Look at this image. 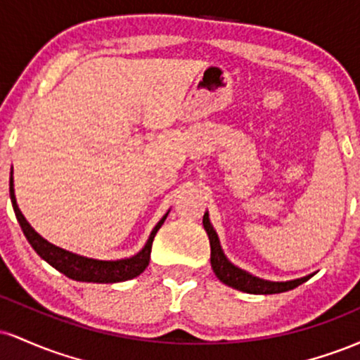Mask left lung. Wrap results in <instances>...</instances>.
I'll return each mask as SVG.
<instances>
[{"label":"left lung","instance_id":"8db88e82","mask_svg":"<svg viewBox=\"0 0 360 360\" xmlns=\"http://www.w3.org/2000/svg\"><path fill=\"white\" fill-rule=\"evenodd\" d=\"M203 226L206 233H208L210 247H212L213 272L223 284H226V286L238 289V291L243 292H250V295H276V292H284L289 291V289L298 288L300 284L307 283V281L311 278V276H304V278L284 281V283H274V281L255 278V276L249 274V272L242 271L240 267L233 266V264L225 257V254H223L221 250L220 240H218V235L214 232L212 223H210L208 213H205L203 217Z\"/></svg>","mask_w":360,"mask_h":360}]
</instances>
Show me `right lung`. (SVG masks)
Wrapping results in <instances>:
<instances>
[{
    "label": "right lung",
    "mask_w": 360,
    "mask_h": 360,
    "mask_svg": "<svg viewBox=\"0 0 360 360\" xmlns=\"http://www.w3.org/2000/svg\"><path fill=\"white\" fill-rule=\"evenodd\" d=\"M10 198L11 203H13V210L16 214V220H18L20 226H22L25 237L30 242V245L34 247L37 254L42 257L45 262L51 264L52 267H56L57 271L62 274L68 276L69 279L81 281V283H122V281H128L137 278L139 274H142L148 266V260H150V250H152V242L157 230L162 226L164 220L167 218V213L160 218L159 223L152 230L150 237L143 249L139 252L137 255L128 259H120V260H98V259H89L84 255L72 254V252L60 249V247L53 245V243L47 242L44 237H40L30 226V223L27 221V218L23 217L20 212L18 205H16L15 198V189H13V176L10 177Z\"/></svg>",
    "instance_id": "add662e5"
}]
</instances>
